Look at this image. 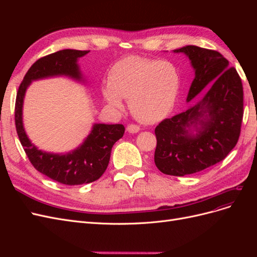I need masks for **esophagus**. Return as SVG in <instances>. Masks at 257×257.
Listing matches in <instances>:
<instances>
[{"instance_id": "34e87169", "label": "esophagus", "mask_w": 257, "mask_h": 257, "mask_svg": "<svg viewBox=\"0 0 257 257\" xmlns=\"http://www.w3.org/2000/svg\"><path fill=\"white\" fill-rule=\"evenodd\" d=\"M126 131L128 132V133L135 134V133H138V132L141 131V127L136 125V124H128L127 127H126Z\"/></svg>"}]
</instances>
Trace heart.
<instances>
[{
	"label": "heart",
	"instance_id": "b5f03b06",
	"mask_svg": "<svg viewBox=\"0 0 257 257\" xmlns=\"http://www.w3.org/2000/svg\"><path fill=\"white\" fill-rule=\"evenodd\" d=\"M179 89L180 77L173 63L131 56L110 68L103 95L114 110H122V98H128L130 110L136 119L154 123L173 110Z\"/></svg>",
	"mask_w": 257,
	"mask_h": 257
}]
</instances>
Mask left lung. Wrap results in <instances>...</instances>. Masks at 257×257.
<instances>
[{
    "mask_svg": "<svg viewBox=\"0 0 257 257\" xmlns=\"http://www.w3.org/2000/svg\"><path fill=\"white\" fill-rule=\"evenodd\" d=\"M174 52L185 53L195 69L186 100L206 92L195 106L163 120L154 131L155 165L163 174L182 177L216 164L234 149L242 123L243 88L236 68L220 52L192 45Z\"/></svg>",
    "mask_w": 257,
    "mask_h": 257,
    "instance_id": "1",
    "label": "left lung"
}]
</instances>
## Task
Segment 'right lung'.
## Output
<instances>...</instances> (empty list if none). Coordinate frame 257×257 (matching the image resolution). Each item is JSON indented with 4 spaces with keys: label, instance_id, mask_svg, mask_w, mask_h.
I'll list each match as a JSON object with an SVG mask.
<instances>
[{
    "label": "right lung",
    "instance_id": "add662e5",
    "mask_svg": "<svg viewBox=\"0 0 257 257\" xmlns=\"http://www.w3.org/2000/svg\"><path fill=\"white\" fill-rule=\"evenodd\" d=\"M87 53V50L64 49L38 59L23 77L15 105L17 134L31 164L43 175L65 185L91 183L100 178L109 163L112 146L122 138L125 128L122 124H94L87 139L74 151L66 154L44 152L30 142L23 128V98L31 81L36 79L68 76L81 80L77 60Z\"/></svg>",
    "mask_w": 257,
    "mask_h": 257
}]
</instances>
